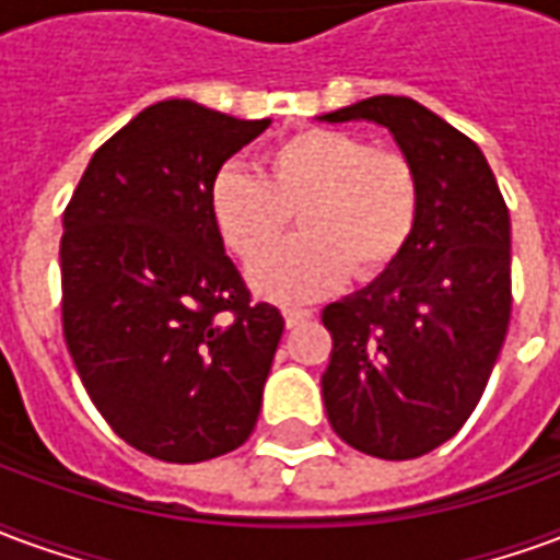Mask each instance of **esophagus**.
I'll return each instance as SVG.
<instances>
[{"label":"esophagus","mask_w":560,"mask_h":560,"mask_svg":"<svg viewBox=\"0 0 560 560\" xmlns=\"http://www.w3.org/2000/svg\"><path fill=\"white\" fill-rule=\"evenodd\" d=\"M312 315H315L312 308H296V305H291V308H284V324H288V327H300V324H305Z\"/></svg>","instance_id":"1"}]
</instances>
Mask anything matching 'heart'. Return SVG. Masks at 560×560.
<instances>
[{"instance_id":"heart-1","label":"heart","mask_w":560,"mask_h":560,"mask_svg":"<svg viewBox=\"0 0 560 560\" xmlns=\"http://www.w3.org/2000/svg\"><path fill=\"white\" fill-rule=\"evenodd\" d=\"M215 231L243 264L266 254L301 215L304 236L252 267L257 293L305 303L384 276L420 224V176L408 155L339 128H305L264 152V176L224 164L209 185Z\"/></svg>"}]
</instances>
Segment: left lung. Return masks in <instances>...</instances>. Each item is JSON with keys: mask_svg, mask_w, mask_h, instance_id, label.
Instances as JSON below:
<instances>
[{"mask_svg": "<svg viewBox=\"0 0 560 560\" xmlns=\"http://www.w3.org/2000/svg\"><path fill=\"white\" fill-rule=\"evenodd\" d=\"M320 119L389 128L420 176L405 255L320 315L332 336L327 420L365 456H425L474 413L504 345L510 209L480 147L413 98L375 95Z\"/></svg>", "mask_w": 560, "mask_h": 560, "instance_id": "8db88e82", "label": "left lung"}]
</instances>
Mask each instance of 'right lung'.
Instances as JSON below:
<instances>
[{
    "label": "right lung",
    "mask_w": 560,
    "mask_h": 560,
    "mask_svg": "<svg viewBox=\"0 0 560 560\" xmlns=\"http://www.w3.org/2000/svg\"><path fill=\"white\" fill-rule=\"evenodd\" d=\"M171 98L98 147L62 215V332L107 425L161 462L255 432L284 317L255 303L209 212L221 164L267 131Z\"/></svg>",
    "instance_id": "obj_1"
}]
</instances>
